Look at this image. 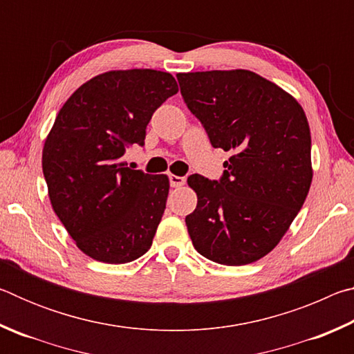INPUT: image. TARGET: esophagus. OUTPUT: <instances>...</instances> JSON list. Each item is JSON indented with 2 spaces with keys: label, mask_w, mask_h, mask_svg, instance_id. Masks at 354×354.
I'll return each mask as SVG.
<instances>
[{
  "label": "esophagus",
  "mask_w": 354,
  "mask_h": 354,
  "mask_svg": "<svg viewBox=\"0 0 354 354\" xmlns=\"http://www.w3.org/2000/svg\"><path fill=\"white\" fill-rule=\"evenodd\" d=\"M169 181L171 187H181V185L185 184V178L184 176H176V175H170Z\"/></svg>",
  "instance_id": "34e87169"
}]
</instances>
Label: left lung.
Masks as SVG:
<instances>
[{
  "label": "left lung",
  "instance_id": "1",
  "mask_svg": "<svg viewBox=\"0 0 354 354\" xmlns=\"http://www.w3.org/2000/svg\"><path fill=\"white\" fill-rule=\"evenodd\" d=\"M189 111L214 148L232 151L220 179L190 175L195 211L185 217L195 250L223 266H247L277 247L313 181L303 107L248 70L176 75Z\"/></svg>",
  "mask_w": 354,
  "mask_h": 354
}]
</instances>
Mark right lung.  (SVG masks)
Returning <instances> with one entry per match:
<instances>
[{
  "mask_svg": "<svg viewBox=\"0 0 354 354\" xmlns=\"http://www.w3.org/2000/svg\"><path fill=\"white\" fill-rule=\"evenodd\" d=\"M176 92L165 71H107L82 84L57 113L41 154L48 194L77 248L95 261L127 263L151 247L169 178L120 159L145 145L154 111Z\"/></svg>",
  "mask_w": 354,
  "mask_h": 354,
  "instance_id": "obj_1",
  "label": "right lung"
}]
</instances>
